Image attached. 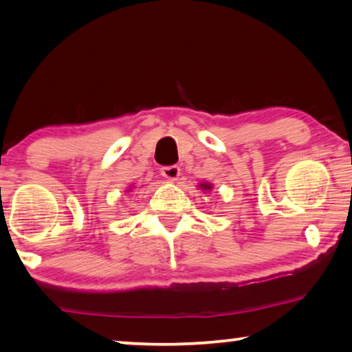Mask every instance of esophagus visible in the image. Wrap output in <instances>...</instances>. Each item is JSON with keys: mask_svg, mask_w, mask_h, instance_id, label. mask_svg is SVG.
<instances>
[{"mask_svg": "<svg viewBox=\"0 0 352 352\" xmlns=\"http://www.w3.org/2000/svg\"><path fill=\"white\" fill-rule=\"evenodd\" d=\"M162 175L168 180H177L178 175H180V168L178 166H164V168H162Z\"/></svg>", "mask_w": 352, "mask_h": 352, "instance_id": "1", "label": "esophagus"}]
</instances>
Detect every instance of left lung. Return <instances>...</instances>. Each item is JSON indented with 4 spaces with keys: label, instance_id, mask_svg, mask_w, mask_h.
Here are the masks:
<instances>
[{
    "label": "left lung",
    "instance_id": "left-lung-1",
    "mask_svg": "<svg viewBox=\"0 0 352 352\" xmlns=\"http://www.w3.org/2000/svg\"><path fill=\"white\" fill-rule=\"evenodd\" d=\"M200 186V189H204V190H210L211 189V184L210 183H201V184H199Z\"/></svg>",
    "mask_w": 352,
    "mask_h": 352
}]
</instances>
